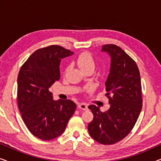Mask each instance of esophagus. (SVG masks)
I'll return each mask as SVG.
<instances>
[{
  "instance_id": "34e87169",
  "label": "esophagus",
  "mask_w": 161,
  "mask_h": 161,
  "mask_svg": "<svg viewBox=\"0 0 161 161\" xmlns=\"http://www.w3.org/2000/svg\"><path fill=\"white\" fill-rule=\"evenodd\" d=\"M78 107L80 109L83 110V111H86V110L88 109V105L86 103H80V104H78Z\"/></svg>"
}]
</instances>
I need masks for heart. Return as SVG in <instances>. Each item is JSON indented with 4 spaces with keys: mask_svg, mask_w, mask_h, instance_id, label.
I'll return each instance as SVG.
<instances>
[{
    "mask_svg": "<svg viewBox=\"0 0 161 161\" xmlns=\"http://www.w3.org/2000/svg\"><path fill=\"white\" fill-rule=\"evenodd\" d=\"M75 62L83 71H86V70L90 69H94V67H95V61H94L92 54L89 52H83L79 54L76 58ZM67 70L68 67L66 68L65 71L67 72Z\"/></svg>",
    "mask_w": 161,
    "mask_h": 161,
    "instance_id": "1",
    "label": "heart"
}]
</instances>
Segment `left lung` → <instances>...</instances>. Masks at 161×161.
<instances>
[{"label":"left lung","mask_w":161,"mask_h":161,"mask_svg":"<svg viewBox=\"0 0 161 161\" xmlns=\"http://www.w3.org/2000/svg\"><path fill=\"white\" fill-rule=\"evenodd\" d=\"M102 47L111 58L105 84L111 106L102 112L96 105H89L94 118L88 130L96 142L111 145L126 137L137 122L142 108V83L136 61L122 48L113 44Z\"/></svg>","instance_id":"obj_1"}]
</instances>
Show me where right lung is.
<instances>
[{"label":"right lung","mask_w":161,"mask_h":161,"mask_svg":"<svg viewBox=\"0 0 161 161\" xmlns=\"http://www.w3.org/2000/svg\"><path fill=\"white\" fill-rule=\"evenodd\" d=\"M73 54L59 45L36 50L22 65L17 77V105L31 133L52 140L65 130L76 105L70 100H53L49 88L60 79L61 59Z\"/></svg>","instance_id":"obj_1"}]
</instances>
